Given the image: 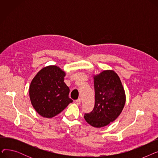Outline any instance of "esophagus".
<instances>
[{
	"mask_svg": "<svg viewBox=\"0 0 158 158\" xmlns=\"http://www.w3.org/2000/svg\"><path fill=\"white\" fill-rule=\"evenodd\" d=\"M81 98H78V99H77V100L75 101V102H76L77 105H79L80 104H81Z\"/></svg>",
	"mask_w": 158,
	"mask_h": 158,
	"instance_id": "esophagus-1",
	"label": "esophagus"
}]
</instances>
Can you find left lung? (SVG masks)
I'll return each instance as SVG.
<instances>
[{"label": "left lung", "mask_w": 158, "mask_h": 158, "mask_svg": "<svg viewBox=\"0 0 158 158\" xmlns=\"http://www.w3.org/2000/svg\"><path fill=\"white\" fill-rule=\"evenodd\" d=\"M95 106L85 114V120L93 127H104L121 113L126 103L125 91L117 73L104 70L94 76Z\"/></svg>", "instance_id": "left-lung-1"}]
</instances>
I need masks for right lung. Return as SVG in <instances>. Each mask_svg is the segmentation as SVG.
<instances>
[{
	"label": "right lung",
	"mask_w": 158,
	"mask_h": 158,
	"mask_svg": "<svg viewBox=\"0 0 158 158\" xmlns=\"http://www.w3.org/2000/svg\"><path fill=\"white\" fill-rule=\"evenodd\" d=\"M65 73L57 66H48L33 78L29 87L31 104L41 117L52 118L73 102L64 82Z\"/></svg>",
	"instance_id": "right-lung-1"
}]
</instances>
